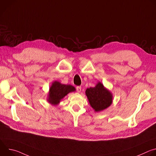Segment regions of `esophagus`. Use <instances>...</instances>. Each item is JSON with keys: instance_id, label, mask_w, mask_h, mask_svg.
<instances>
[{"instance_id": "obj_1", "label": "esophagus", "mask_w": 156, "mask_h": 156, "mask_svg": "<svg viewBox=\"0 0 156 156\" xmlns=\"http://www.w3.org/2000/svg\"><path fill=\"white\" fill-rule=\"evenodd\" d=\"M76 91L78 93H80L81 91V86H77L76 87Z\"/></svg>"}]
</instances>
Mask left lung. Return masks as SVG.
<instances>
[{"label": "left lung", "mask_w": 156, "mask_h": 156, "mask_svg": "<svg viewBox=\"0 0 156 156\" xmlns=\"http://www.w3.org/2000/svg\"><path fill=\"white\" fill-rule=\"evenodd\" d=\"M85 93L94 112H101L112 104V93L104 87L101 82L99 81L94 87L87 88Z\"/></svg>", "instance_id": "1"}]
</instances>
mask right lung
Returning a JSON list of instances; mask_svg holds the SVG:
<instances>
[{"label": "right lung", "instance_id": "1", "mask_svg": "<svg viewBox=\"0 0 156 156\" xmlns=\"http://www.w3.org/2000/svg\"><path fill=\"white\" fill-rule=\"evenodd\" d=\"M75 91V87L70 84H63L59 81H54L49 87L47 101L51 105H57L65 96Z\"/></svg>", "mask_w": 156, "mask_h": 156}]
</instances>
